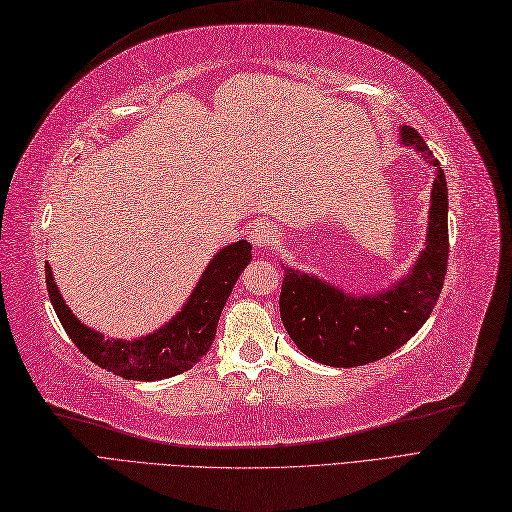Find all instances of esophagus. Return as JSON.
<instances>
[{
  "label": "esophagus",
  "instance_id": "esophagus-1",
  "mask_svg": "<svg viewBox=\"0 0 512 512\" xmlns=\"http://www.w3.org/2000/svg\"><path fill=\"white\" fill-rule=\"evenodd\" d=\"M278 238H280L278 227L274 223H266V221L257 223L251 232V242L259 251H272L278 244Z\"/></svg>",
  "mask_w": 512,
  "mask_h": 512
}]
</instances>
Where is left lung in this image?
I'll return each instance as SVG.
<instances>
[{"label":"left lung","mask_w":512,"mask_h":512,"mask_svg":"<svg viewBox=\"0 0 512 512\" xmlns=\"http://www.w3.org/2000/svg\"><path fill=\"white\" fill-rule=\"evenodd\" d=\"M400 134L404 146H415L425 161L434 166L425 249L419 253L410 274L387 291L353 295L319 276L283 266L280 319L295 346L323 366H366L400 349L430 319L447 276V180L438 159H434L415 127L404 125Z\"/></svg>","instance_id":"left-lung-1"}]
</instances>
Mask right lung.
Instances as JSON below:
<instances>
[{"label":"right lung","instance_id":"obj_1","mask_svg":"<svg viewBox=\"0 0 512 512\" xmlns=\"http://www.w3.org/2000/svg\"><path fill=\"white\" fill-rule=\"evenodd\" d=\"M251 251L253 246L246 240L223 246L208 263L200 283L195 285L191 298L178 315L157 332L134 340L104 338L100 332L80 323L63 302L48 263L46 289L65 334L95 366L127 381H161L191 370L208 353L217 336V323L229 293L253 259Z\"/></svg>","mask_w":512,"mask_h":512}]
</instances>
